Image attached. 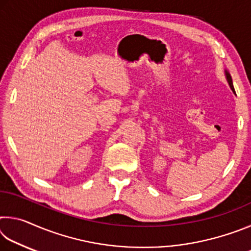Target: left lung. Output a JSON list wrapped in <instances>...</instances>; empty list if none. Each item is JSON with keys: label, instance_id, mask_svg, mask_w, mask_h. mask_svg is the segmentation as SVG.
I'll use <instances>...</instances> for the list:
<instances>
[{"label": "left lung", "instance_id": "1", "mask_svg": "<svg viewBox=\"0 0 251 251\" xmlns=\"http://www.w3.org/2000/svg\"><path fill=\"white\" fill-rule=\"evenodd\" d=\"M225 74H226V78H227V82H228V84H229V86H230L231 91H232L233 93H235V88H233V85H232V79H231V76H230V74H229L227 71H225Z\"/></svg>", "mask_w": 251, "mask_h": 251}]
</instances>
